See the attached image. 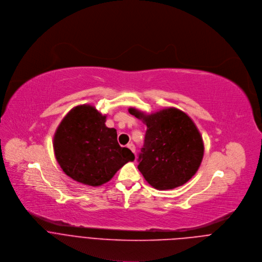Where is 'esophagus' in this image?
I'll return each instance as SVG.
<instances>
[{"label": "esophagus", "instance_id": "34e87169", "mask_svg": "<svg viewBox=\"0 0 262 262\" xmlns=\"http://www.w3.org/2000/svg\"><path fill=\"white\" fill-rule=\"evenodd\" d=\"M127 147L130 148L133 152H135V145H134L132 142H131V143H128V144H127Z\"/></svg>", "mask_w": 262, "mask_h": 262}]
</instances>
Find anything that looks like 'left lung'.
I'll return each instance as SVG.
<instances>
[{
  "instance_id": "obj_1",
  "label": "left lung",
  "mask_w": 262,
  "mask_h": 262,
  "mask_svg": "<svg viewBox=\"0 0 262 262\" xmlns=\"http://www.w3.org/2000/svg\"><path fill=\"white\" fill-rule=\"evenodd\" d=\"M129 113L147 127L137 160V168L146 182L158 190L187 183L198 170L204 150L192 120L172 107L149 116L134 108Z\"/></svg>"
}]
</instances>
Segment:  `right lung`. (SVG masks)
<instances>
[{
	"mask_svg": "<svg viewBox=\"0 0 262 262\" xmlns=\"http://www.w3.org/2000/svg\"><path fill=\"white\" fill-rule=\"evenodd\" d=\"M91 105L73 108L61 122L54 138L58 163L71 179L89 186L108 182L134 154L118 142L117 130L105 126Z\"/></svg>",
	"mask_w": 262,
	"mask_h": 262,
	"instance_id": "add662e5",
	"label": "right lung"
}]
</instances>
